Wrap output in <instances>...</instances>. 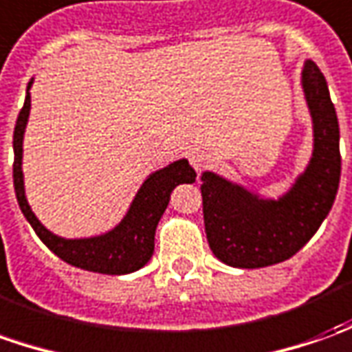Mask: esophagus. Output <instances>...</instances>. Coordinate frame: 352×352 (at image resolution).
<instances>
[{"instance_id":"obj_1","label":"esophagus","mask_w":352,"mask_h":352,"mask_svg":"<svg viewBox=\"0 0 352 352\" xmlns=\"http://www.w3.org/2000/svg\"><path fill=\"white\" fill-rule=\"evenodd\" d=\"M188 162H190V166L195 167L196 173H200L204 167L210 166L212 156L208 154L206 150H200V148H196V150H192V152L188 154Z\"/></svg>"}]
</instances>
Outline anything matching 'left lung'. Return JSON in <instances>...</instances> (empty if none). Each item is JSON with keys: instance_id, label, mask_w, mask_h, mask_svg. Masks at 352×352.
<instances>
[{"instance_id": "left-lung-1", "label": "left lung", "mask_w": 352, "mask_h": 352, "mask_svg": "<svg viewBox=\"0 0 352 352\" xmlns=\"http://www.w3.org/2000/svg\"><path fill=\"white\" fill-rule=\"evenodd\" d=\"M302 90L312 117L314 150L285 195L262 198L214 171L202 173L204 227L212 252L233 267H266L296 254L333 206L339 177V123L326 76L308 59Z\"/></svg>"}]
</instances>
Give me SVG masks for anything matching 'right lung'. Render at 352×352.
<instances>
[{"label":"right lung","mask_w":352,"mask_h":352,"mask_svg":"<svg viewBox=\"0 0 352 352\" xmlns=\"http://www.w3.org/2000/svg\"><path fill=\"white\" fill-rule=\"evenodd\" d=\"M30 86L32 80L26 86L25 106L16 117L15 133H13V150H15L13 185H15L16 202L21 206V212L25 214L26 221L32 226L40 241L56 256L71 266L96 274H107V276H123L140 270L154 254V235H156L157 221L166 212L169 196L177 185L195 183V169L188 166L186 160H177L164 169L154 171L138 188L135 200L129 208L126 216L121 219V223H117L104 235L88 236V239H63L54 235L34 216L25 195L23 136L30 113Z\"/></svg>","instance_id":"obj_1"}]
</instances>
